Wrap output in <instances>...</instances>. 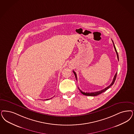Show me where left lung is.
Segmentation results:
<instances>
[{"mask_svg":"<svg viewBox=\"0 0 134 134\" xmlns=\"http://www.w3.org/2000/svg\"><path fill=\"white\" fill-rule=\"evenodd\" d=\"M112 41L113 42V46H114V48H115V51H116V54H117V58H118V60L119 61V56H118V52H117V50H116V49L115 46V45H114V42H113V41L112 40ZM73 71V73H74V75H75V77H76V80H77V75H76V72L74 71ZM117 73H116L115 75V76H114V78L113 79V81H112V82L111 83L110 85L108 86V87H106V88H104L103 90H102L101 91H98V92H82L81 90H80V88H78L79 90V91H80V92H81L83 94V95H85V96H97V95H98V94H101L102 93V92H104L105 91H106L107 90H108L109 88L111 86H112L113 85V83H114V82H115V81L116 78V76H117Z\"/></svg>","mask_w":134,"mask_h":134,"instance_id":"obj_1","label":"left lung"}]
</instances>
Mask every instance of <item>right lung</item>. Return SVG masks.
<instances>
[{"instance_id": "1", "label": "right lung", "mask_w": 134, "mask_h": 134, "mask_svg": "<svg viewBox=\"0 0 134 134\" xmlns=\"http://www.w3.org/2000/svg\"><path fill=\"white\" fill-rule=\"evenodd\" d=\"M50 99H51V98H50ZM46 100H49V99H47Z\"/></svg>"}]
</instances>
